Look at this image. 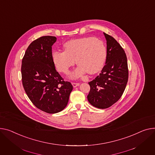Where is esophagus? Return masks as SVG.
Segmentation results:
<instances>
[{"instance_id":"1","label":"esophagus","mask_w":155,"mask_h":155,"mask_svg":"<svg viewBox=\"0 0 155 155\" xmlns=\"http://www.w3.org/2000/svg\"><path fill=\"white\" fill-rule=\"evenodd\" d=\"M72 85H73V87L75 88V87H77L79 86L80 84L79 83H72Z\"/></svg>"}]
</instances>
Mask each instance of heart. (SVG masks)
I'll return each mask as SVG.
<instances>
[{"mask_svg":"<svg viewBox=\"0 0 155 155\" xmlns=\"http://www.w3.org/2000/svg\"><path fill=\"white\" fill-rule=\"evenodd\" d=\"M64 51H54L51 58L57 69L64 74H68L76 62L78 67L72 74V78L80 77L86 71L95 74L105 64L106 48L98 38L89 37L70 40L64 44Z\"/></svg>","mask_w":155,"mask_h":155,"instance_id":"1","label":"heart"}]
</instances>
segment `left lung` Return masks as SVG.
<instances>
[{
  "mask_svg": "<svg viewBox=\"0 0 155 155\" xmlns=\"http://www.w3.org/2000/svg\"><path fill=\"white\" fill-rule=\"evenodd\" d=\"M107 40V58L101 73L90 81L87 96L94 107L105 109L116 103L121 97L128 79L127 58L124 50L111 36L104 33Z\"/></svg>",
  "mask_w": 155,
  "mask_h": 155,
  "instance_id": "left-lung-1",
  "label": "left lung"
}]
</instances>
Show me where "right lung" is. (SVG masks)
Returning <instances> with one entry per match:
<instances>
[{
  "mask_svg": "<svg viewBox=\"0 0 155 155\" xmlns=\"http://www.w3.org/2000/svg\"><path fill=\"white\" fill-rule=\"evenodd\" d=\"M56 41L54 36L33 41L22 61V84L28 97L37 108L48 113L63 110L73 90L56 71L51 58V46Z\"/></svg>",
  "mask_w": 155,
  "mask_h": 155,
  "instance_id": "right-lung-1",
  "label": "right lung"
}]
</instances>
